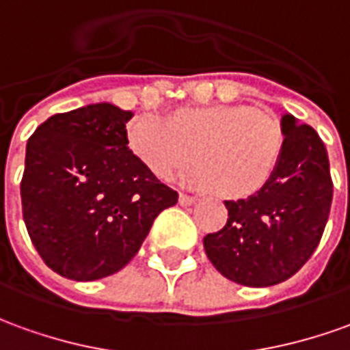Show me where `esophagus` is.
<instances>
[{
  "instance_id": "esophagus-1",
  "label": "esophagus",
  "mask_w": 350,
  "mask_h": 350,
  "mask_svg": "<svg viewBox=\"0 0 350 350\" xmlns=\"http://www.w3.org/2000/svg\"><path fill=\"white\" fill-rule=\"evenodd\" d=\"M196 202H198L196 196H189V194H180L179 196L180 206H192V204H196Z\"/></svg>"
}]
</instances>
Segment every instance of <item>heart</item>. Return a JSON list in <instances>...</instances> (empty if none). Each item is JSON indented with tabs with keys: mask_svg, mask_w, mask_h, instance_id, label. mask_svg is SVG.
<instances>
[{
	"mask_svg": "<svg viewBox=\"0 0 350 350\" xmlns=\"http://www.w3.org/2000/svg\"><path fill=\"white\" fill-rule=\"evenodd\" d=\"M133 154L160 179L198 161L194 180L226 200L250 198L272 179L284 150V131L252 106L183 108L173 120L135 118L127 127Z\"/></svg>",
	"mask_w": 350,
	"mask_h": 350,
	"instance_id": "b5f03b06",
	"label": "heart"
}]
</instances>
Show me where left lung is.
<instances>
[{"mask_svg": "<svg viewBox=\"0 0 350 350\" xmlns=\"http://www.w3.org/2000/svg\"><path fill=\"white\" fill-rule=\"evenodd\" d=\"M284 150L269 185L245 200H226V225L204 238L207 259L225 278L267 288L291 278L324 234L334 198L327 150L293 116L282 118Z\"/></svg>", "mask_w": 350, "mask_h": 350, "instance_id": "obj_1", "label": "left lung"}]
</instances>
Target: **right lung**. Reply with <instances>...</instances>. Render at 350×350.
I'll use <instances>...</instances> for the list:
<instances>
[{"instance_id": "right-lung-1", "label": "right lung", "mask_w": 350, "mask_h": 350, "mask_svg": "<svg viewBox=\"0 0 350 350\" xmlns=\"http://www.w3.org/2000/svg\"><path fill=\"white\" fill-rule=\"evenodd\" d=\"M129 110L108 103L51 116L26 144L23 217L45 265L70 280L122 271L154 219L177 204L129 150Z\"/></svg>"}]
</instances>
